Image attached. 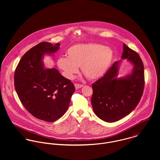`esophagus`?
Segmentation results:
<instances>
[{"label":"esophagus","mask_w":160,"mask_h":160,"mask_svg":"<svg viewBox=\"0 0 160 160\" xmlns=\"http://www.w3.org/2000/svg\"><path fill=\"white\" fill-rule=\"evenodd\" d=\"M74 86H75V88L76 89H79L81 88H82L84 86L82 85V84H78V83H75L74 84Z\"/></svg>","instance_id":"34e87169"}]
</instances>
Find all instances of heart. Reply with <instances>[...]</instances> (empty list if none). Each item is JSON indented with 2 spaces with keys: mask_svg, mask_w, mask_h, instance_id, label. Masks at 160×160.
<instances>
[{
  "mask_svg": "<svg viewBox=\"0 0 160 160\" xmlns=\"http://www.w3.org/2000/svg\"><path fill=\"white\" fill-rule=\"evenodd\" d=\"M67 57H60L57 63L65 78L73 79L81 67L82 74L89 79L103 77L110 68L113 59V50L102 44H79L69 47Z\"/></svg>",
  "mask_w": 160,
  "mask_h": 160,
  "instance_id": "heart-1",
  "label": "heart"
}]
</instances>
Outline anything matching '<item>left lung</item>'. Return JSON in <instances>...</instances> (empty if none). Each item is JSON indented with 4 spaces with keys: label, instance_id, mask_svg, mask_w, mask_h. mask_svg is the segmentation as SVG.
Masks as SVG:
<instances>
[{
    "label": "left lung",
    "instance_id": "obj_1",
    "mask_svg": "<svg viewBox=\"0 0 160 160\" xmlns=\"http://www.w3.org/2000/svg\"><path fill=\"white\" fill-rule=\"evenodd\" d=\"M121 58H127L134 65L131 74L117 78L121 61L115 62L105 74L92 85L93 110L100 119L108 122L117 121L131 113L143 92L144 67L139 55L124 44Z\"/></svg>",
    "mask_w": 160,
    "mask_h": 160
}]
</instances>
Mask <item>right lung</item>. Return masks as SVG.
Instances as JSON below:
<instances>
[{"instance_id":"obj_1","label":"right lung","mask_w":160,"mask_h":160,"mask_svg":"<svg viewBox=\"0 0 160 160\" xmlns=\"http://www.w3.org/2000/svg\"><path fill=\"white\" fill-rule=\"evenodd\" d=\"M60 44L42 42L23 55L14 75L17 95L26 110L47 122L60 118L68 108L75 88L56 68L45 69L44 54L56 52Z\"/></svg>"}]
</instances>
